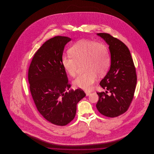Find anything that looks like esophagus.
Listing matches in <instances>:
<instances>
[{
	"label": "esophagus",
	"mask_w": 154,
	"mask_h": 154,
	"mask_svg": "<svg viewBox=\"0 0 154 154\" xmlns=\"http://www.w3.org/2000/svg\"><path fill=\"white\" fill-rule=\"evenodd\" d=\"M85 93L86 94V95L88 96L90 95V94H91V92H89V91H85Z\"/></svg>",
	"instance_id": "obj_1"
}]
</instances>
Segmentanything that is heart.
Here are the masks:
<instances>
[{"mask_svg": "<svg viewBox=\"0 0 154 154\" xmlns=\"http://www.w3.org/2000/svg\"><path fill=\"white\" fill-rule=\"evenodd\" d=\"M70 55H63L61 62L67 73L74 77L80 63L83 62L85 71L74 80L77 88L91 90L97 80V74L106 73L110 65V54L107 46L101 43L89 40H80L69 50Z\"/></svg>", "mask_w": 154, "mask_h": 154, "instance_id": "b5f03b06", "label": "heart"}]
</instances>
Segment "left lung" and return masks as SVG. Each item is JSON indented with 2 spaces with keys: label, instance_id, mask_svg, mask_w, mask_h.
Wrapping results in <instances>:
<instances>
[{
  "label": "left lung",
  "instance_id": "1",
  "mask_svg": "<svg viewBox=\"0 0 154 154\" xmlns=\"http://www.w3.org/2000/svg\"><path fill=\"white\" fill-rule=\"evenodd\" d=\"M109 45L110 70L100 82L106 92H97L96 108L108 117H118L128 110L133 99L137 83L136 68L129 48L116 37L106 33L97 34ZM110 92V95L107 94Z\"/></svg>",
  "mask_w": 154,
  "mask_h": 154
}]
</instances>
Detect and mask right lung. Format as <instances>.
<instances>
[{"instance_id": "add662e5", "label": "right lung", "mask_w": 154, "mask_h": 154, "mask_svg": "<svg viewBox=\"0 0 154 154\" xmlns=\"http://www.w3.org/2000/svg\"><path fill=\"white\" fill-rule=\"evenodd\" d=\"M71 38L54 37L35 54L28 70L30 91L37 109L48 121L65 126L73 119L77 104L86 95L81 89L69 90L61 58L65 46Z\"/></svg>"}]
</instances>
